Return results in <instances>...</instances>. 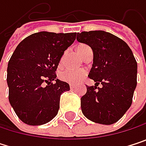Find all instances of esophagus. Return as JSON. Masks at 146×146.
Here are the masks:
<instances>
[{"label":"esophagus","instance_id":"34e87169","mask_svg":"<svg viewBox=\"0 0 146 146\" xmlns=\"http://www.w3.org/2000/svg\"><path fill=\"white\" fill-rule=\"evenodd\" d=\"M75 87H76V84H70V88H71L72 90L74 89Z\"/></svg>","mask_w":146,"mask_h":146}]
</instances>
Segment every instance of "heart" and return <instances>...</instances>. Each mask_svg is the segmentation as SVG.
Listing matches in <instances>:
<instances>
[{
  "label": "heart",
  "mask_w": 146,
  "mask_h": 146,
  "mask_svg": "<svg viewBox=\"0 0 146 146\" xmlns=\"http://www.w3.org/2000/svg\"><path fill=\"white\" fill-rule=\"evenodd\" d=\"M90 46L87 44H79L77 47L78 53L82 57L87 49H89ZM86 75V71L84 69H78V70H73V69H64L62 70L59 73V78L66 83L68 84H76L82 80L84 76Z\"/></svg>",
  "instance_id": "heart-1"
}]
</instances>
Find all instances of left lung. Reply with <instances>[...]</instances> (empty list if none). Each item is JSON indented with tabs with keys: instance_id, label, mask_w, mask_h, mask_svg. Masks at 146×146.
I'll use <instances>...</instances> for the list:
<instances>
[{
	"instance_id": "obj_1",
	"label": "left lung",
	"mask_w": 146,
	"mask_h": 146,
	"mask_svg": "<svg viewBox=\"0 0 146 146\" xmlns=\"http://www.w3.org/2000/svg\"><path fill=\"white\" fill-rule=\"evenodd\" d=\"M77 40L93 50L89 77L96 86H86L81 97L83 114L90 121L110 125L129 109L137 85V62L131 49L120 38L103 30L76 34ZM102 82V88H97Z\"/></svg>"
}]
</instances>
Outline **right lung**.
I'll return each mask as SVG.
<instances>
[{
  "label": "right lung",
  "mask_w": 146,
  "mask_h": 146,
  "mask_svg": "<svg viewBox=\"0 0 146 146\" xmlns=\"http://www.w3.org/2000/svg\"><path fill=\"white\" fill-rule=\"evenodd\" d=\"M76 34L41 31L28 36L15 49L7 65L8 98L24 123L42 125L56 116L60 96L70 87L56 78L55 73Z\"/></svg>",
  "instance_id": "obj_1"
}]
</instances>
